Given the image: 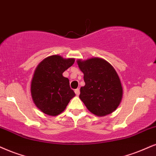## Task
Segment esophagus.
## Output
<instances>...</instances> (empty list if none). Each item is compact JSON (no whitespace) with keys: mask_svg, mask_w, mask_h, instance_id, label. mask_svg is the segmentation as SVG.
<instances>
[{"mask_svg":"<svg viewBox=\"0 0 156 156\" xmlns=\"http://www.w3.org/2000/svg\"><path fill=\"white\" fill-rule=\"evenodd\" d=\"M75 93H76V96H79V94H80V90H79V88H77V89L75 90Z\"/></svg>","mask_w":156,"mask_h":156,"instance_id":"esophagus-1","label":"esophagus"}]
</instances>
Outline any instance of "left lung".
Returning <instances> with one entry per match:
<instances>
[{
	"label": "left lung",
	"mask_w": 156,
	"mask_h": 156,
	"mask_svg": "<svg viewBox=\"0 0 156 156\" xmlns=\"http://www.w3.org/2000/svg\"><path fill=\"white\" fill-rule=\"evenodd\" d=\"M84 74V86L79 98L86 108L98 117L112 113L121 103L123 88L119 75L109 62L100 58L78 60Z\"/></svg>",
	"instance_id": "obj_1"
}]
</instances>
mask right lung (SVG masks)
Returning <instances> with one entry per match:
<instances>
[{"label": "right lung", "mask_w": 156, "mask_h": 156, "mask_svg": "<svg viewBox=\"0 0 156 156\" xmlns=\"http://www.w3.org/2000/svg\"><path fill=\"white\" fill-rule=\"evenodd\" d=\"M74 62V58L51 55L35 69L31 82V95L35 105L43 113L53 117L58 115L76 96L70 88L69 79L62 76Z\"/></svg>", "instance_id": "right-lung-1"}]
</instances>
